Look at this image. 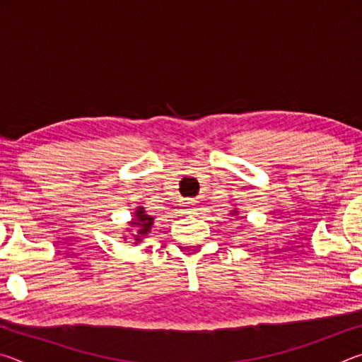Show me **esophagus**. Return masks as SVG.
<instances>
[{"instance_id":"obj_1","label":"esophagus","mask_w":362,"mask_h":362,"mask_svg":"<svg viewBox=\"0 0 362 362\" xmlns=\"http://www.w3.org/2000/svg\"><path fill=\"white\" fill-rule=\"evenodd\" d=\"M183 211H185V214H196V211H198V203L196 201H187L185 206H183Z\"/></svg>"}]
</instances>
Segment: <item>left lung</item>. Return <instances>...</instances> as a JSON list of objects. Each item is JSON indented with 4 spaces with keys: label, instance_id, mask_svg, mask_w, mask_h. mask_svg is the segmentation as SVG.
Here are the masks:
<instances>
[{
    "label": "left lung",
    "instance_id": "left-lung-1",
    "mask_svg": "<svg viewBox=\"0 0 362 362\" xmlns=\"http://www.w3.org/2000/svg\"><path fill=\"white\" fill-rule=\"evenodd\" d=\"M233 214H236V216H238V211H231V214H230V216H233Z\"/></svg>",
    "mask_w": 362,
    "mask_h": 362
}]
</instances>
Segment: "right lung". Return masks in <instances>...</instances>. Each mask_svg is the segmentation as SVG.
Instances as JSON below:
<instances>
[{"mask_svg":"<svg viewBox=\"0 0 362 362\" xmlns=\"http://www.w3.org/2000/svg\"><path fill=\"white\" fill-rule=\"evenodd\" d=\"M134 216L136 217L131 220V225L137 228V235H134V240H136V243L134 244H137V243H140V240H142L144 236H146L150 233L151 226H153V217L146 216L144 207H137L136 212H134Z\"/></svg>","mask_w":362,"mask_h":362,"instance_id":"1","label":"right lung"}]
</instances>
